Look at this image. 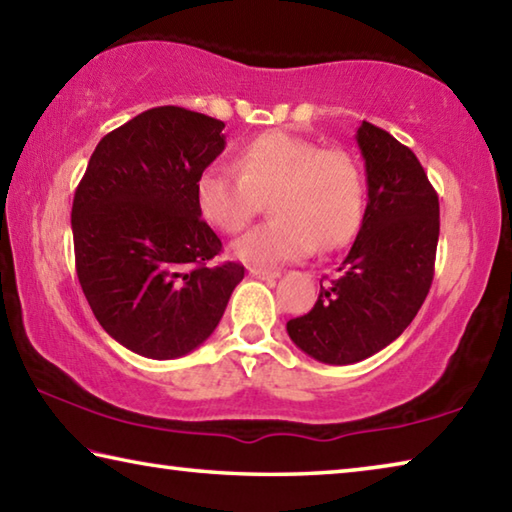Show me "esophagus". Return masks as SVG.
Listing matches in <instances>:
<instances>
[{
	"label": "esophagus",
	"mask_w": 512,
	"mask_h": 512,
	"mask_svg": "<svg viewBox=\"0 0 512 512\" xmlns=\"http://www.w3.org/2000/svg\"><path fill=\"white\" fill-rule=\"evenodd\" d=\"M248 275H250V277H257V280H275V277H280V271H275V268H257V266H250V268H248Z\"/></svg>",
	"instance_id": "obj_1"
}]
</instances>
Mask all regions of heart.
<instances>
[{
    "label": "heart",
    "instance_id": "heart-1",
    "mask_svg": "<svg viewBox=\"0 0 512 512\" xmlns=\"http://www.w3.org/2000/svg\"><path fill=\"white\" fill-rule=\"evenodd\" d=\"M194 194L201 217L226 235L244 230L268 199L273 219L237 239L232 255L280 264L349 244L362 219L365 179L347 150L266 132L241 145L237 172L221 165L203 170Z\"/></svg>",
    "mask_w": 512,
    "mask_h": 512
}]
</instances>
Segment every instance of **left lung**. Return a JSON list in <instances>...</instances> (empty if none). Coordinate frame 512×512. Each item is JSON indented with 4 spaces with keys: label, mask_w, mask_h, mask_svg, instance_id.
I'll return each mask as SVG.
<instances>
[{
    "label": "left lung",
    "mask_w": 512,
    "mask_h": 512,
    "mask_svg": "<svg viewBox=\"0 0 512 512\" xmlns=\"http://www.w3.org/2000/svg\"><path fill=\"white\" fill-rule=\"evenodd\" d=\"M367 208L356 241L313 309L286 322L291 340L327 365H351L410 327L434 280L439 197L416 154L362 120Z\"/></svg>",
    "instance_id": "left-lung-1"
}]
</instances>
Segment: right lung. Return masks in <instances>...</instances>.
Instances as JSON below:
<instances>
[{
    "instance_id": "1",
    "label": "right lung",
    "mask_w": 512,
    "mask_h": 512,
    "mask_svg": "<svg viewBox=\"0 0 512 512\" xmlns=\"http://www.w3.org/2000/svg\"><path fill=\"white\" fill-rule=\"evenodd\" d=\"M226 125L165 105L109 132L73 194L76 271L100 327L138 356L181 358L217 329L237 262L197 206V179L224 152Z\"/></svg>"
}]
</instances>
